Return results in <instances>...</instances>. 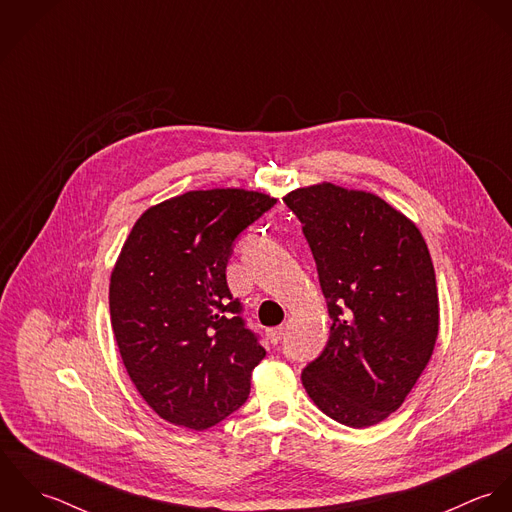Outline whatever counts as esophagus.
Wrapping results in <instances>:
<instances>
[{
    "label": "esophagus",
    "mask_w": 512,
    "mask_h": 512,
    "mask_svg": "<svg viewBox=\"0 0 512 512\" xmlns=\"http://www.w3.org/2000/svg\"><path fill=\"white\" fill-rule=\"evenodd\" d=\"M266 335H268V339H270V343H272V345H278V343L282 341V337H284V327L268 329V331H266Z\"/></svg>",
    "instance_id": "1"
}]
</instances>
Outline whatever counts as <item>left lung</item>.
<instances>
[{
	"mask_svg": "<svg viewBox=\"0 0 512 512\" xmlns=\"http://www.w3.org/2000/svg\"><path fill=\"white\" fill-rule=\"evenodd\" d=\"M284 203L303 224L331 317L329 341L301 382L335 422L374 426L402 406L436 347L428 244L412 220L365 191L319 183Z\"/></svg>",
	"mask_w": 512,
	"mask_h": 512,
	"instance_id": "left-lung-1",
	"label": "left lung"
}]
</instances>
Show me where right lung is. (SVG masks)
Segmentation results:
<instances>
[{
    "label": "right lung",
    "instance_id": "1",
    "mask_svg": "<svg viewBox=\"0 0 512 512\" xmlns=\"http://www.w3.org/2000/svg\"><path fill=\"white\" fill-rule=\"evenodd\" d=\"M278 199L244 189L189 191L138 219L110 278L124 366L163 420L209 430L250 394L266 357L226 284L234 240Z\"/></svg>",
    "mask_w": 512,
    "mask_h": 512
}]
</instances>
